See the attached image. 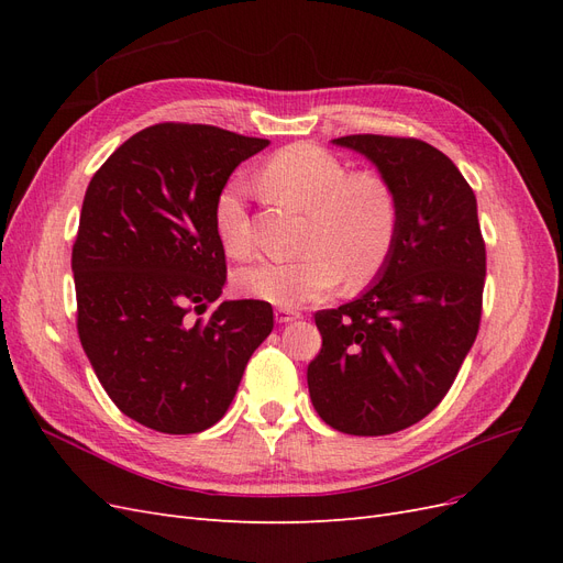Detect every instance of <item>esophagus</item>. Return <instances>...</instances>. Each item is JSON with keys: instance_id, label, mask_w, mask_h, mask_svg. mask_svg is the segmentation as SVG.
<instances>
[{"instance_id": "1", "label": "esophagus", "mask_w": 563, "mask_h": 563, "mask_svg": "<svg viewBox=\"0 0 563 563\" xmlns=\"http://www.w3.org/2000/svg\"><path fill=\"white\" fill-rule=\"evenodd\" d=\"M302 314L298 312V310H291V308H277L275 310V319L279 321V323H288V321H296V319H300Z\"/></svg>"}]
</instances>
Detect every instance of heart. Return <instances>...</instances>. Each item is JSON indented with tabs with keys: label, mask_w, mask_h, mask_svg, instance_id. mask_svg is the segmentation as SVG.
Instances as JSON below:
<instances>
[{
	"label": "heart",
	"mask_w": 563,
	"mask_h": 563,
	"mask_svg": "<svg viewBox=\"0 0 563 563\" xmlns=\"http://www.w3.org/2000/svg\"><path fill=\"white\" fill-rule=\"evenodd\" d=\"M261 192L308 213L291 261H258L236 269V291L279 308L329 296L345 277L350 286L376 279L397 244L399 201L378 172H347L345 162L314 143H294L269 155L255 174ZM216 236L230 258L253 253L240 185L220 190L213 209Z\"/></svg>",
	"instance_id": "obj_1"
}]
</instances>
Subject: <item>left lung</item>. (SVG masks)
<instances>
[{
  "label": "left lung",
  "mask_w": 563,
  "mask_h": 563,
  "mask_svg": "<svg viewBox=\"0 0 563 563\" xmlns=\"http://www.w3.org/2000/svg\"><path fill=\"white\" fill-rule=\"evenodd\" d=\"M333 143L362 152L395 187L399 232L376 284L314 314L310 397L338 432L395 434L446 397L479 331L486 244L476 197L424 141L356 133Z\"/></svg>",
  "instance_id": "obj_1"
}]
</instances>
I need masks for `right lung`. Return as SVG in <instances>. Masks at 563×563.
Listing matches in <instances>:
<instances>
[{
	"label": "right lung",
	"instance_id": "1",
	"mask_svg": "<svg viewBox=\"0 0 563 563\" xmlns=\"http://www.w3.org/2000/svg\"><path fill=\"white\" fill-rule=\"evenodd\" d=\"M267 143L209 124H155L119 145L84 195L77 333L108 397L150 430H209L275 327L265 300H223L199 317L228 279L216 199Z\"/></svg>",
	"mask_w": 563,
	"mask_h": 563
}]
</instances>
